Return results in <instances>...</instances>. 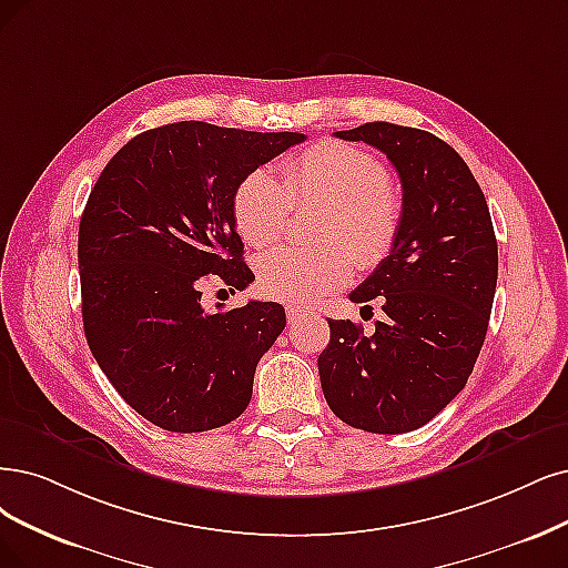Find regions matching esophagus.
Segmentation results:
<instances>
[{"mask_svg":"<svg viewBox=\"0 0 568 568\" xmlns=\"http://www.w3.org/2000/svg\"><path fill=\"white\" fill-rule=\"evenodd\" d=\"M285 313H287V321H290V325H292V323L300 321V318L304 316V306H295V304H290V306L285 308Z\"/></svg>","mask_w":568,"mask_h":568,"instance_id":"1","label":"esophagus"}]
</instances>
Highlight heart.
I'll return each mask as SVG.
<instances>
[{
	"label": "heart",
	"instance_id": "heart-1",
	"mask_svg": "<svg viewBox=\"0 0 568 568\" xmlns=\"http://www.w3.org/2000/svg\"><path fill=\"white\" fill-rule=\"evenodd\" d=\"M323 199L332 213L323 245H281L257 260V285L266 297L304 304L348 281L353 260L379 264L400 234L403 201L388 184L386 163L339 140H323L283 165V180L257 168L236 189L234 220L247 245L264 247L287 226L292 201Z\"/></svg>",
	"mask_w": 568,
	"mask_h": 568
}]
</instances>
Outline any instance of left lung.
Returning <instances> with one entry per match:
<instances>
[{
    "instance_id": "8db88e82",
    "label": "left lung",
    "mask_w": 568,
    "mask_h": 568,
    "mask_svg": "<svg viewBox=\"0 0 568 568\" xmlns=\"http://www.w3.org/2000/svg\"><path fill=\"white\" fill-rule=\"evenodd\" d=\"M384 152L403 182V224L388 257L351 292L382 300L384 321L365 334L327 321L318 358L329 409L367 433L426 426L464 390L487 337L498 245L485 194L452 146L388 121L334 133Z\"/></svg>"
}]
</instances>
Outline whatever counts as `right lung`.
Segmentation results:
<instances>
[{
	"label": "right lung",
	"mask_w": 568,
	"mask_h": 568,
	"mask_svg": "<svg viewBox=\"0 0 568 568\" xmlns=\"http://www.w3.org/2000/svg\"><path fill=\"white\" fill-rule=\"evenodd\" d=\"M304 140L168 123L125 142L91 189L79 222L83 332L104 376L154 426L203 433L245 412L285 308L207 313L201 285L210 273L231 292L255 281L236 234V189Z\"/></svg>",
	"instance_id": "1"
}]
</instances>
